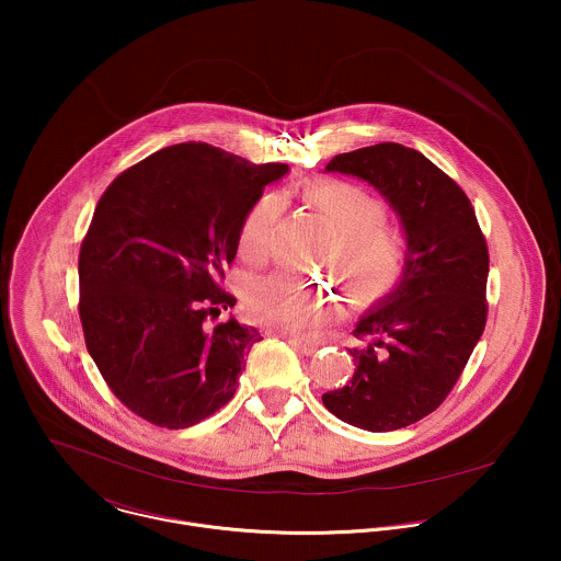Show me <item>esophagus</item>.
I'll return each instance as SVG.
<instances>
[{
    "mask_svg": "<svg viewBox=\"0 0 561 561\" xmlns=\"http://www.w3.org/2000/svg\"><path fill=\"white\" fill-rule=\"evenodd\" d=\"M287 343L296 350V352H300V354H305V356H311L316 350H318V345L316 343H307V341H300V339H287Z\"/></svg>",
    "mask_w": 561,
    "mask_h": 561,
    "instance_id": "34e87169",
    "label": "esophagus"
}]
</instances>
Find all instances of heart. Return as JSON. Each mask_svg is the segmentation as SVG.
I'll return each instance as SVG.
<instances>
[{
    "label": "heart",
    "instance_id": "heart-1",
    "mask_svg": "<svg viewBox=\"0 0 561 561\" xmlns=\"http://www.w3.org/2000/svg\"><path fill=\"white\" fill-rule=\"evenodd\" d=\"M296 194L332 229L321 250V267L334 274L358 305L389 298L405 278L410 248L401 231L387 225V205L363 185L341 179L309 181ZM283 211L285 198L276 192L261 194L250 205L238 233V252L245 265L263 267L270 261ZM243 309L254 323L291 339H313L339 316V305L325 289L305 287L285 274L250 283Z\"/></svg>",
    "mask_w": 561,
    "mask_h": 561
}]
</instances>
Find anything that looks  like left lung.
<instances>
[{"label":"left lung","mask_w":561,"mask_h":561,"mask_svg":"<svg viewBox=\"0 0 561 561\" xmlns=\"http://www.w3.org/2000/svg\"><path fill=\"white\" fill-rule=\"evenodd\" d=\"M325 170L378 187L408 236L405 278L354 330L352 380L321 396L341 421L393 432L434 412L462 376L488 318V243L465 190L414 149L380 142Z\"/></svg>","instance_id":"1"}]
</instances>
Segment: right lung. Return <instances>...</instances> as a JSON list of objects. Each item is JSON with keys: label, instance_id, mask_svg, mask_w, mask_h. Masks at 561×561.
Returning <instances> with one entry per match:
<instances>
[{"label": "right lung", "instance_id": "right-lung-1", "mask_svg": "<svg viewBox=\"0 0 561 561\" xmlns=\"http://www.w3.org/2000/svg\"><path fill=\"white\" fill-rule=\"evenodd\" d=\"M287 163H250L205 142L123 170L80 248V320L105 385L140 419L190 427L236 396L252 325L216 320L238 300L225 276L241 220Z\"/></svg>", "mask_w": 561, "mask_h": 561}]
</instances>
